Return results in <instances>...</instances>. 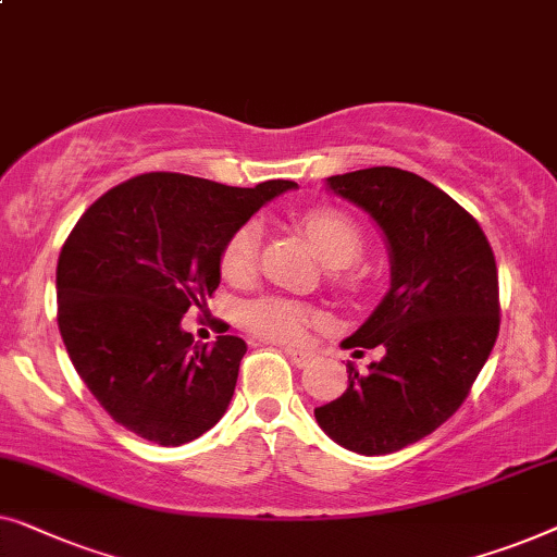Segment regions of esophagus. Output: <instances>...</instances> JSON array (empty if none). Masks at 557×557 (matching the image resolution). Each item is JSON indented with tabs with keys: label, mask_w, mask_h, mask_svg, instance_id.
<instances>
[{
	"label": "esophagus",
	"mask_w": 557,
	"mask_h": 557,
	"mask_svg": "<svg viewBox=\"0 0 557 557\" xmlns=\"http://www.w3.org/2000/svg\"><path fill=\"white\" fill-rule=\"evenodd\" d=\"M282 350H285V356L293 360L297 368L310 366L312 360H315V354H312V350H297V348H282Z\"/></svg>",
	"instance_id": "esophagus-1"
}]
</instances>
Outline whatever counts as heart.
I'll return each instance as SVG.
<instances>
[{"label":"heart","mask_w":557,"mask_h":557,"mask_svg":"<svg viewBox=\"0 0 557 557\" xmlns=\"http://www.w3.org/2000/svg\"><path fill=\"white\" fill-rule=\"evenodd\" d=\"M302 226L308 237L315 242L318 252L331 268H350L363 255V234L346 211L338 209H312L302 214ZM260 222H247L232 232L224 242L219 270L224 280L247 282L257 270V255H260ZM242 320L249 331L277 343H305L312 325H318V312L310 305L289 300V297L270 295L245 305Z\"/></svg>","instance_id":"b5f03b06"}]
</instances>
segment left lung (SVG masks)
Returning a JSON list of instances; mask_svg holds the SVG:
<instances>
[{
  "instance_id": "obj_1",
  "label": "left lung",
  "mask_w": 557,
  "mask_h": 557,
  "mask_svg": "<svg viewBox=\"0 0 557 557\" xmlns=\"http://www.w3.org/2000/svg\"><path fill=\"white\" fill-rule=\"evenodd\" d=\"M327 189L371 214L391 257V287L343 341L383 348L348 388L318 406L323 432L346 449L379 457L404 449L465 404L499 333L495 255L476 219L426 178L373 166L327 178Z\"/></svg>"
}]
</instances>
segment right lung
Here are the masks:
<instances>
[{
  "instance_id": "right-lung-1",
  "label": "right lung",
  "mask_w": 557,
  "mask_h": 557,
  "mask_svg": "<svg viewBox=\"0 0 557 557\" xmlns=\"http://www.w3.org/2000/svg\"><path fill=\"white\" fill-rule=\"evenodd\" d=\"M295 182L224 186L186 174H140L77 219L58 260V325L98 404L128 432L161 446L201 436L224 417L247 343L197 346L184 312L222 280L234 230Z\"/></svg>"
}]
</instances>
